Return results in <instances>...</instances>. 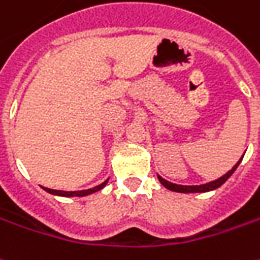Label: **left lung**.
<instances>
[{
    "label": "left lung",
    "mask_w": 260,
    "mask_h": 260,
    "mask_svg": "<svg viewBox=\"0 0 260 260\" xmlns=\"http://www.w3.org/2000/svg\"><path fill=\"white\" fill-rule=\"evenodd\" d=\"M243 158V156H242ZM242 158L236 164L234 165V168L231 169V171H228L226 174L223 175V176H220L218 179H215V181L208 182V183H202V185H178V183H172V182L167 181V179H164L160 175H158V179L159 182L169 190H174V192H179V193H197V192H209V190H215L218 189L219 186H222L225 182L232 176L235 171H236V168L239 167V164H241Z\"/></svg>",
    "instance_id": "8db88e82"
}]
</instances>
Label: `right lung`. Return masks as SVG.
I'll return each mask as SVG.
<instances>
[{"label":"right lung","mask_w":260,"mask_h":260,"mask_svg":"<svg viewBox=\"0 0 260 260\" xmlns=\"http://www.w3.org/2000/svg\"><path fill=\"white\" fill-rule=\"evenodd\" d=\"M109 179V178H108ZM107 181H104L101 185H96V186H93V188H89V189H84V190H56V189H49V188H44L42 186V189L47 190L48 193L51 195H55V197H65V198H74V197H88V195H92L95 192H98V190L104 189L105 186H107L108 183Z\"/></svg>","instance_id":"right-lung-1"}]
</instances>
